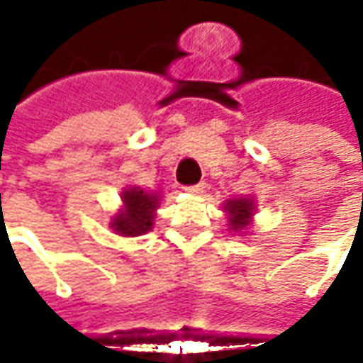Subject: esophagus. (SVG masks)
I'll return each mask as SVG.
<instances>
[{
    "mask_svg": "<svg viewBox=\"0 0 363 363\" xmlns=\"http://www.w3.org/2000/svg\"><path fill=\"white\" fill-rule=\"evenodd\" d=\"M184 190L189 194H202L206 190V182H198V184H190V186H184Z\"/></svg>",
    "mask_w": 363,
    "mask_h": 363,
    "instance_id": "obj_1",
    "label": "esophagus"
}]
</instances>
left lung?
Instances as JSON below:
<instances>
[{
  "mask_svg": "<svg viewBox=\"0 0 363 363\" xmlns=\"http://www.w3.org/2000/svg\"><path fill=\"white\" fill-rule=\"evenodd\" d=\"M225 210L229 212V225L233 231H243L249 221H251V216L255 212V204L247 198H239V200H229Z\"/></svg>",
  "mask_w": 363,
  "mask_h": 363,
  "instance_id": "left-lung-1",
  "label": "left lung"
}]
</instances>
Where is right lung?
Wrapping results in <instances>:
<instances>
[{"instance_id":"obj_1","label":"right lung","mask_w":363,"mask_h":363,"mask_svg":"<svg viewBox=\"0 0 363 363\" xmlns=\"http://www.w3.org/2000/svg\"><path fill=\"white\" fill-rule=\"evenodd\" d=\"M124 210L112 220L111 228L124 237H138L150 231L155 218L159 198L140 189L124 190Z\"/></svg>"}]
</instances>
